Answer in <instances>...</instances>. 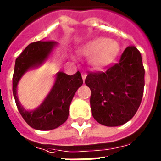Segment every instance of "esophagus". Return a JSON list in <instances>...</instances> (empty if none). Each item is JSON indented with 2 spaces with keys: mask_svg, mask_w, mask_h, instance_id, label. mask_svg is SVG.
I'll return each mask as SVG.
<instances>
[{
  "mask_svg": "<svg viewBox=\"0 0 161 161\" xmlns=\"http://www.w3.org/2000/svg\"><path fill=\"white\" fill-rule=\"evenodd\" d=\"M81 75H82V78H83V81L85 80L86 77H87V73H86L85 72H82V73H81Z\"/></svg>",
  "mask_w": 161,
  "mask_h": 161,
  "instance_id": "esophagus-1",
  "label": "esophagus"
}]
</instances>
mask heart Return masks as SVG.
I'll return each instance as SVG.
<instances>
[{
    "instance_id": "b5f03b06",
    "label": "heart",
    "mask_w": 161,
    "mask_h": 161,
    "mask_svg": "<svg viewBox=\"0 0 161 161\" xmlns=\"http://www.w3.org/2000/svg\"><path fill=\"white\" fill-rule=\"evenodd\" d=\"M79 52L89 57L88 63L94 69H102L114 62L119 52L117 42L105 37H95L81 46Z\"/></svg>"
}]
</instances>
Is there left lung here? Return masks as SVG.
<instances>
[{
    "label": "left lung",
    "mask_w": 161,
    "mask_h": 161,
    "mask_svg": "<svg viewBox=\"0 0 161 161\" xmlns=\"http://www.w3.org/2000/svg\"><path fill=\"white\" fill-rule=\"evenodd\" d=\"M90 105L94 119L109 127L119 126L134 117L142 100L145 68L140 51L128 47L119 63L105 72L88 73Z\"/></svg>",
    "instance_id": "left-lung-1"
}]
</instances>
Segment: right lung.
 I'll return each mask as SVG.
<instances>
[{
  "label": "right lung",
  "instance_id": "right-lung-1",
  "mask_svg": "<svg viewBox=\"0 0 161 161\" xmlns=\"http://www.w3.org/2000/svg\"><path fill=\"white\" fill-rule=\"evenodd\" d=\"M56 45L54 41L35 42L29 44L16 59L12 78L13 96L24 120L35 130H51L63 125L68 119L73 96L83 83L79 71L72 76L59 72L50 93L37 108L27 111L21 106L16 95L18 82L28 69L42 65Z\"/></svg>",
  "mask_w": 161,
  "mask_h": 161
}]
</instances>
